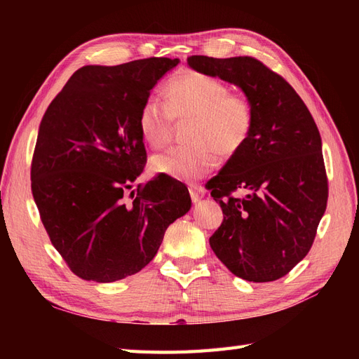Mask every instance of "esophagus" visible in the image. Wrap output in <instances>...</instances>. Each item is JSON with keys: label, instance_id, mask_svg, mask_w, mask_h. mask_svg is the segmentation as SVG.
Segmentation results:
<instances>
[{"label": "esophagus", "instance_id": "1", "mask_svg": "<svg viewBox=\"0 0 359 359\" xmlns=\"http://www.w3.org/2000/svg\"><path fill=\"white\" fill-rule=\"evenodd\" d=\"M189 191H190V196H191V201L196 203L199 202L203 196H205V189L202 186H198V184H191V186L189 187Z\"/></svg>", "mask_w": 359, "mask_h": 359}]
</instances>
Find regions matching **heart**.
<instances>
[{"label":"heart","instance_id":"heart-1","mask_svg":"<svg viewBox=\"0 0 359 359\" xmlns=\"http://www.w3.org/2000/svg\"><path fill=\"white\" fill-rule=\"evenodd\" d=\"M191 118L189 145L172 147L151 157L149 168L158 175L180 181L205 177L219 165V151L232 156L240 151L253 127V107L247 97L231 94L220 79L187 73L166 88V103L148 97L137 115L139 133L160 148L172 133L173 119Z\"/></svg>","mask_w":359,"mask_h":359}]
</instances>
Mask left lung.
Masks as SVG:
<instances>
[{
    "instance_id": "obj_1",
    "label": "left lung",
    "mask_w": 359,
    "mask_h": 359,
    "mask_svg": "<svg viewBox=\"0 0 359 359\" xmlns=\"http://www.w3.org/2000/svg\"><path fill=\"white\" fill-rule=\"evenodd\" d=\"M199 73L240 86L253 107L245 144L206 182L223 211L210 245L232 274L274 281L306 257L327 210L328 180L316 123L297 91L252 57L193 55ZM245 189L246 198L231 193Z\"/></svg>"
}]
</instances>
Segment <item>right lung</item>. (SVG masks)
<instances>
[{"label": "right lung", "instance_id": "right-lung-1", "mask_svg": "<svg viewBox=\"0 0 359 359\" xmlns=\"http://www.w3.org/2000/svg\"><path fill=\"white\" fill-rule=\"evenodd\" d=\"M178 58L85 66L39 127L31 190L50 243L73 273L111 283L157 255L170 223L191 208L186 184L158 175L127 190L147 163L137 115Z\"/></svg>", "mask_w": 359, "mask_h": 359}]
</instances>
